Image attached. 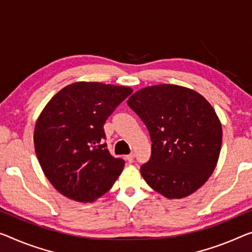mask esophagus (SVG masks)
<instances>
[{"label":"esophagus","mask_w":252,"mask_h":252,"mask_svg":"<svg viewBox=\"0 0 252 252\" xmlns=\"http://www.w3.org/2000/svg\"><path fill=\"white\" fill-rule=\"evenodd\" d=\"M126 161L128 162V163H131V162L134 161V154L130 153L128 156H126Z\"/></svg>","instance_id":"1"}]
</instances>
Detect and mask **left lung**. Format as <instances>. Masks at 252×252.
I'll list each match as a JSON object with an SVG mask.
<instances>
[{
  "instance_id": "left-lung-1",
  "label": "left lung",
  "mask_w": 252,
  "mask_h": 252,
  "mask_svg": "<svg viewBox=\"0 0 252 252\" xmlns=\"http://www.w3.org/2000/svg\"><path fill=\"white\" fill-rule=\"evenodd\" d=\"M127 103L152 141L150 160L141 166L146 184L169 199L185 198L202 187L218 164L222 145V125L211 103L176 84L142 88Z\"/></svg>"
}]
</instances>
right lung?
Listing matches in <instances>:
<instances>
[{
  "instance_id": "obj_1",
  "label": "right lung",
  "mask_w": 252,
  "mask_h": 252,
  "mask_svg": "<svg viewBox=\"0 0 252 252\" xmlns=\"http://www.w3.org/2000/svg\"><path fill=\"white\" fill-rule=\"evenodd\" d=\"M133 89L74 82L49 100L33 131L34 151L45 176L69 199L92 203L113 187L125 165L107 149L103 125Z\"/></svg>"
}]
</instances>
